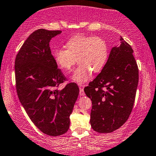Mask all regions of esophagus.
I'll return each mask as SVG.
<instances>
[{
    "label": "esophagus",
    "instance_id": "1",
    "mask_svg": "<svg viewBox=\"0 0 156 156\" xmlns=\"http://www.w3.org/2000/svg\"><path fill=\"white\" fill-rule=\"evenodd\" d=\"M79 95H81V96H83L85 95V92L83 91V88L82 87H79Z\"/></svg>",
    "mask_w": 156,
    "mask_h": 156
}]
</instances>
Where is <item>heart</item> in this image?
<instances>
[{
  "mask_svg": "<svg viewBox=\"0 0 156 156\" xmlns=\"http://www.w3.org/2000/svg\"><path fill=\"white\" fill-rule=\"evenodd\" d=\"M66 48H58L53 53L55 61L64 71L69 72L78 62L72 80L83 84L90 78L92 72L98 73L107 64L109 58V46L100 37L77 35L66 43Z\"/></svg>",
  "mask_w": 156,
  "mask_h": 156,
  "instance_id": "heart-1",
  "label": "heart"
}]
</instances>
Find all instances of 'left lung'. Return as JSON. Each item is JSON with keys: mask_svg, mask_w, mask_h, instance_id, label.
Masks as SVG:
<instances>
[{"mask_svg": "<svg viewBox=\"0 0 156 156\" xmlns=\"http://www.w3.org/2000/svg\"><path fill=\"white\" fill-rule=\"evenodd\" d=\"M112 48L104 69L84 92L92 101L90 124L100 133H112L129 117L138 83V68L131 46L122 37Z\"/></svg>", "mask_w": 156, "mask_h": 156, "instance_id": "obj_1", "label": "left lung"}]
</instances>
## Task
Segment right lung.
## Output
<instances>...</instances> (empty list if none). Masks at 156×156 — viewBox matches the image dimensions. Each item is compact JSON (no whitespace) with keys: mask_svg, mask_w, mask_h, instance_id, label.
Returning a JSON list of instances; mask_svg holds the SVG:
<instances>
[{"mask_svg":"<svg viewBox=\"0 0 156 156\" xmlns=\"http://www.w3.org/2000/svg\"><path fill=\"white\" fill-rule=\"evenodd\" d=\"M60 30H35L25 41L15 61L18 96L33 124L48 136L64 134L69 128V116L79 94L75 83L62 90L66 78L58 68L49 41Z\"/></svg>","mask_w":156,"mask_h":156,"instance_id":"obj_1","label":"right lung"}]
</instances>
